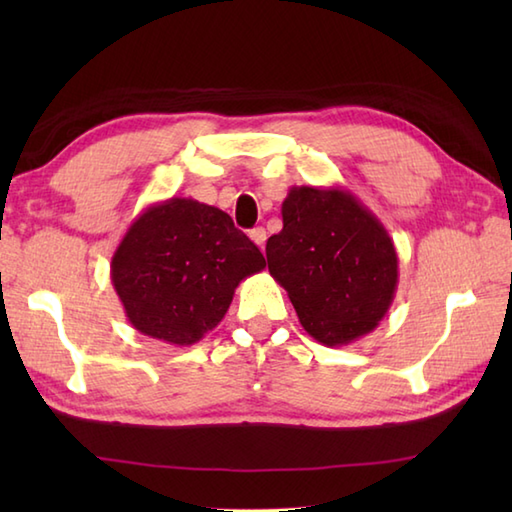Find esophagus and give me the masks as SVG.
<instances>
[{"label":"esophagus","mask_w":512,"mask_h":512,"mask_svg":"<svg viewBox=\"0 0 512 512\" xmlns=\"http://www.w3.org/2000/svg\"><path fill=\"white\" fill-rule=\"evenodd\" d=\"M250 239H253V242L264 250V246H266V231L262 226H257V228H253V231H250Z\"/></svg>","instance_id":"1"}]
</instances>
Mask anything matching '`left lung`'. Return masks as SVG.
Returning a JSON list of instances; mask_svg holds the SVG:
<instances>
[{
    "mask_svg": "<svg viewBox=\"0 0 512 512\" xmlns=\"http://www.w3.org/2000/svg\"><path fill=\"white\" fill-rule=\"evenodd\" d=\"M284 228L266 242L268 270L312 339L339 347L383 321L398 255L383 222L343 187H292Z\"/></svg>",
    "mask_w": 512,
    "mask_h": 512,
    "instance_id": "left-lung-1",
    "label": "left lung"
}]
</instances>
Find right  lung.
Segmentation results:
<instances>
[{
    "instance_id": "1",
    "label": "right lung",
    "mask_w": 512,
    "mask_h": 512,
    "mask_svg": "<svg viewBox=\"0 0 512 512\" xmlns=\"http://www.w3.org/2000/svg\"><path fill=\"white\" fill-rule=\"evenodd\" d=\"M264 268V255L228 213L169 198L149 204L127 228L110 275L134 330L184 347L224 319L239 281Z\"/></svg>"
}]
</instances>
